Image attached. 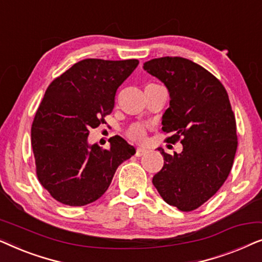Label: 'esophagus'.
Here are the masks:
<instances>
[{
	"label": "esophagus",
	"instance_id": "1",
	"mask_svg": "<svg viewBox=\"0 0 262 262\" xmlns=\"http://www.w3.org/2000/svg\"><path fill=\"white\" fill-rule=\"evenodd\" d=\"M145 152H146L145 148H142V146H137V148H136V156L141 157V156L144 155Z\"/></svg>",
	"mask_w": 262,
	"mask_h": 262
}]
</instances>
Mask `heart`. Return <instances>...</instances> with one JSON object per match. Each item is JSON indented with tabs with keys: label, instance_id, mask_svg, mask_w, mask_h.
<instances>
[{
	"label": "heart",
	"instance_id": "b5f03b06",
	"mask_svg": "<svg viewBox=\"0 0 262 262\" xmlns=\"http://www.w3.org/2000/svg\"><path fill=\"white\" fill-rule=\"evenodd\" d=\"M126 135H127V137L131 139V141L141 143L145 139L146 128L144 125H142V124H134L128 127Z\"/></svg>",
	"mask_w": 262,
	"mask_h": 262
}]
</instances>
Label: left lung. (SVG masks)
<instances>
[{"instance_id":"8db88e82","label":"left lung","mask_w":262,"mask_h":262,"mask_svg":"<svg viewBox=\"0 0 262 262\" xmlns=\"http://www.w3.org/2000/svg\"><path fill=\"white\" fill-rule=\"evenodd\" d=\"M144 70L163 82L169 107L162 117L167 142L184 145L181 154L164 157L152 184L169 205L181 211L202 206L222 187L237 149L236 120L224 85L199 64L181 57H161Z\"/></svg>"}]
</instances>
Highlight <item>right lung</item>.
Instances as JSON below:
<instances>
[{"label": "right lung", "mask_w": 262, "mask_h": 262, "mask_svg": "<svg viewBox=\"0 0 262 262\" xmlns=\"http://www.w3.org/2000/svg\"><path fill=\"white\" fill-rule=\"evenodd\" d=\"M138 63L83 59L46 89L32 123L31 143L38 180L57 202L69 206L95 202L119 164L136 152L119 136L112 138L110 149L89 145L87 138L89 130L112 113L118 87Z\"/></svg>", "instance_id": "right-lung-1"}]
</instances>
